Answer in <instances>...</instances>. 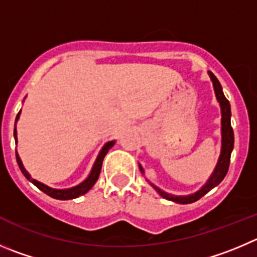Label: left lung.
Masks as SVG:
<instances>
[{"label": "left lung", "instance_id": "obj_1", "mask_svg": "<svg viewBox=\"0 0 257 257\" xmlns=\"http://www.w3.org/2000/svg\"><path fill=\"white\" fill-rule=\"evenodd\" d=\"M209 73V77L213 82V87H214L215 97H217L218 102L220 105V112H222V148H220V155L218 158L217 166H215L214 171L210 175V177L208 179L207 183L203 185V188L200 190H198L196 193L190 194V195H172V194L166 193V191L161 190L160 188H157L156 185H153L152 183H150L152 185V188L157 191L162 198L167 199V200L175 201V203H179V204H190L194 201L199 200L201 196H204L208 191L212 190L213 188L218 185V184L222 183V180L224 179V176L227 175L229 167V160H231V153L233 150V143H234V134L233 129L231 126V105L229 101L226 99V96L223 93L222 86H220L219 81L215 77L212 72H208ZM140 170L142 171V174H145L142 166L140 165Z\"/></svg>", "mask_w": 257, "mask_h": 257}]
</instances>
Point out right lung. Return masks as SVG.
Returning <instances> with one entry per match:
<instances>
[{
    "label": "right lung",
    "mask_w": 257,
    "mask_h": 257,
    "mask_svg": "<svg viewBox=\"0 0 257 257\" xmlns=\"http://www.w3.org/2000/svg\"><path fill=\"white\" fill-rule=\"evenodd\" d=\"M20 112H21V110L19 111L18 116H16L15 129H14V137H15L16 143H18V136H16V134H18V132H16V121H18L19 117H20ZM114 145H115V141H110V142L105 143L104 147H102L101 151H100L99 156H97V158H96L95 164H93V166H92V169H91V172H90V175L87 176V179L83 180L82 183L78 184V185L73 186V188H69V189H53V188H49L48 185H45V184L40 183V181H38V180L33 179V177L30 176V174H29V172L25 170V167H24L23 162H21L20 157H19L18 151H16V161H18V165H19V167H20L21 172L24 174V176H25L26 179L30 181V183L34 184L38 189H40L43 193H45L47 195L52 196V198H54V199H58V200H69V199H74V198H78V196L83 195V194L87 193V191L90 190L93 185H95V183L97 181V179H99L100 171H101V166H102V161H104V157L106 156V153L109 152V150Z\"/></svg>",
    "instance_id": "right-lung-1"
}]
</instances>
